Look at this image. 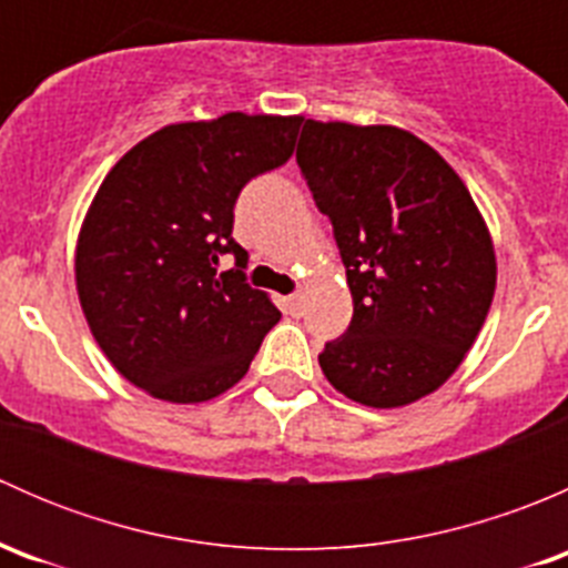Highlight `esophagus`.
I'll use <instances>...</instances> for the list:
<instances>
[{"instance_id": "obj_1", "label": "esophagus", "mask_w": 568, "mask_h": 568, "mask_svg": "<svg viewBox=\"0 0 568 568\" xmlns=\"http://www.w3.org/2000/svg\"><path fill=\"white\" fill-rule=\"evenodd\" d=\"M302 302H305V296H302L300 291L291 296H285V307H288V313H294V316H300L302 313Z\"/></svg>"}]
</instances>
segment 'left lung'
<instances>
[{"label":"left lung","mask_w":568,"mask_h":568,"mask_svg":"<svg viewBox=\"0 0 568 568\" xmlns=\"http://www.w3.org/2000/svg\"><path fill=\"white\" fill-rule=\"evenodd\" d=\"M296 164L329 216L354 316L318 354L329 385L393 409L445 385L489 313L495 247L448 162L395 125L305 120Z\"/></svg>","instance_id":"1"}]
</instances>
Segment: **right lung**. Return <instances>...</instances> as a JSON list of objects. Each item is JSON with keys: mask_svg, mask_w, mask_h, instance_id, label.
<instances>
[{"mask_svg": "<svg viewBox=\"0 0 568 568\" xmlns=\"http://www.w3.org/2000/svg\"><path fill=\"white\" fill-rule=\"evenodd\" d=\"M302 118L227 112L164 125L104 178L77 244V291L109 363L153 398L200 404L250 371L280 311L247 283L233 205L294 153ZM222 254L237 266L215 274Z\"/></svg>", "mask_w": 568, "mask_h": 568, "instance_id": "add662e5", "label": "right lung"}]
</instances>
